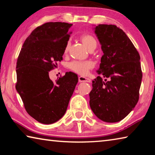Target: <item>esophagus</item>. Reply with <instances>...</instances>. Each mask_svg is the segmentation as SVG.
Instances as JSON below:
<instances>
[{"label":"esophagus","mask_w":155,"mask_h":155,"mask_svg":"<svg viewBox=\"0 0 155 155\" xmlns=\"http://www.w3.org/2000/svg\"><path fill=\"white\" fill-rule=\"evenodd\" d=\"M90 81H91V80L88 78H86V77H78V82H80V83H82V82L90 83Z\"/></svg>","instance_id":"1"}]
</instances>
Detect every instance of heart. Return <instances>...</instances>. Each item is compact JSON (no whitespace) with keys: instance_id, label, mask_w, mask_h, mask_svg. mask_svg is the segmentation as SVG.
<instances>
[{"instance_id":"1","label":"heart","mask_w":155,"mask_h":155,"mask_svg":"<svg viewBox=\"0 0 155 155\" xmlns=\"http://www.w3.org/2000/svg\"><path fill=\"white\" fill-rule=\"evenodd\" d=\"M81 41L83 43L84 45L86 46L88 50H90L93 47H96V40L94 37L90 35V34H84L81 37ZM70 47V43L66 44L65 48V53L68 51ZM68 67L73 72H74L80 75H86L88 74L90 70L94 67V64L91 61H74L70 63L68 65Z\"/></svg>"}]
</instances>
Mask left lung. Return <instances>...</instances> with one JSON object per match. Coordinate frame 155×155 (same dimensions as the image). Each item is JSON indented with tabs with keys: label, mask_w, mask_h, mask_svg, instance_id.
Returning <instances> with one entry per match:
<instances>
[{
	"label": "left lung",
	"mask_w": 155,
	"mask_h": 155,
	"mask_svg": "<svg viewBox=\"0 0 155 155\" xmlns=\"http://www.w3.org/2000/svg\"><path fill=\"white\" fill-rule=\"evenodd\" d=\"M104 54L92 81L90 105L100 120L119 122L137 104L142 79L140 56L132 41L117 26L98 25L94 28Z\"/></svg>",
	"instance_id": "8db88e82"
}]
</instances>
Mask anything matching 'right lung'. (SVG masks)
I'll return each instance as SVG.
<instances>
[{"label":"right lung","mask_w":155,"mask_h":155,"mask_svg":"<svg viewBox=\"0 0 155 155\" xmlns=\"http://www.w3.org/2000/svg\"><path fill=\"white\" fill-rule=\"evenodd\" d=\"M72 26L51 22L38 27L26 39L17 60L15 88L27 112L42 124H52L64 116L78 83L72 72L54 83L49 78L57 61L63 59Z\"/></svg>","instance_id":"add662e5"}]
</instances>
